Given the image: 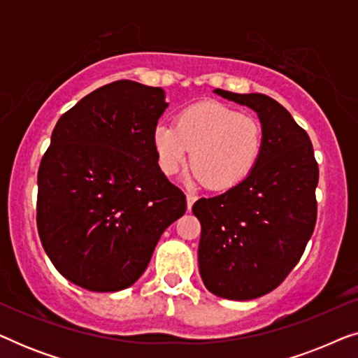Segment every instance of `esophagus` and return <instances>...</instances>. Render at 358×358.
I'll use <instances>...</instances> for the list:
<instances>
[{"mask_svg": "<svg viewBox=\"0 0 358 358\" xmlns=\"http://www.w3.org/2000/svg\"><path fill=\"white\" fill-rule=\"evenodd\" d=\"M195 200H197V195L192 194V192H187V208L189 210L192 208V205H194Z\"/></svg>", "mask_w": 358, "mask_h": 358, "instance_id": "esophagus-1", "label": "esophagus"}]
</instances>
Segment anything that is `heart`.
<instances>
[{
	"instance_id": "heart-1",
	"label": "heart",
	"mask_w": 358,
	"mask_h": 358,
	"mask_svg": "<svg viewBox=\"0 0 358 358\" xmlns=\"http://www.w3.org/2000/svg\"><path fill=\"white\" fill-rule=\"evenodd\" d=\"M153 143L159 169L173 176L187 161L194 179L212 190L236 187L251 174L262 151L264 131L256 117L218 102H199L159 124Z\"/></svg>"
}]
</instances>
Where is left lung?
Wrapping results in <instances>:
<instances>
[{
	"instance_id": "left-lung-1",
	"label": "left lung",
	"mask_w": 358,
	"mask_h": 358,
	"mask_svg": "<svg viewBox=\"0 0 358 358\" xmlns=\"http://www.w3.org/2000/svg\"><path fill=\"white\" fill-rule=\"evenodd\" d=\"M215 92L257 112L264 143L241 184L194 203L202 227L199 271L213 295L254 300L275 290L305 252L316 224L320 169L310 136L275 99Z\"/></svg>"
}]
</instances>
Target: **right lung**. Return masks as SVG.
Here are the masks:
<instances>
[{"label": "right lung", "mask_w": 358, "mask_h": 358, "mask_svg": "<svg viewBox=\"0 0 358 358\" xmlns=\"http://www.w3.org/2000/svg\"><path fill=\"white\" fill-rule=\"evenodd\" d=\"M161 87L120 80L58 119L37 174V229L53 266L91 292L138 280L185 195L159 169Z\"/></svg>", "instance_id": "obj_1"}]
</instances>
